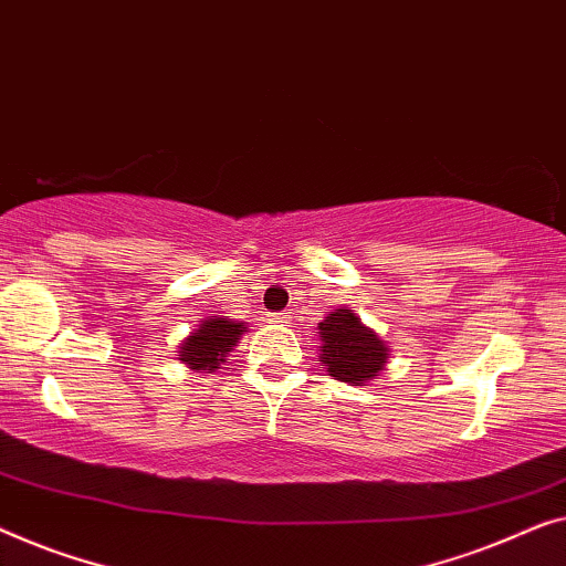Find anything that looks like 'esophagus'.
<instances>
[{"mask_svg": "<svg viewBox=\"0 0 566 566\" xmlns=\"http://www.w3.org/2000/svg\"><path fill=\"white\" fill-rule=\"evenodd\" d=\"M286 317H290L286 313H272V315H269V321H272V323H286Z\"/></svg>", "mask_w": 566, "mask_h": 566, "instance_id": "obj_1", "label": "esophagus"}]
</instances>
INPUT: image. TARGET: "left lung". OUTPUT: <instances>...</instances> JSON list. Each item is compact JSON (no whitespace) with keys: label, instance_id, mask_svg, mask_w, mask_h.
I'll return each mask as SVG.
<instances>
[{"label":"left lung","instance_id":"left-lung-1","mask_svg":"<svg viewBox=\"0 0 566 566\" xmlns=\"http://www.w3.org/2000/svg\"><path fill=\"white\" fill-rule=\"evenodd\" d=\"M321 328V359L331 377L348 385H364L377 377L387 364L385 340L361 325L354 310H336L317 325Z\"/></svg>","mask_w":566,"mask_h":566}]
</instances>
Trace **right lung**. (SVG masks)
I'll return each mask as SVG.
<instances>
[{
    "label": "right lung",
    "mask_w": 566,
    "mask_h": 566,
    "mask_svg": "<svg viewBox=\"0 0 566 566\" xmlns=\"http://www.w3.org/2000/svg\"><path fill=\"white\" fill-rule=\"evenodd\" d=\"M241 336L243 323H233L228 317H210L181 344L179 359L197 371H212L218 369L220 361H226V354Z\"/></svg>",
    "instance_id": "right-lung-1"
}]
</instances>
